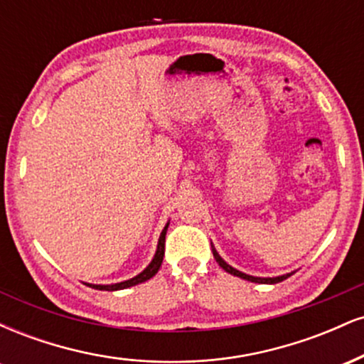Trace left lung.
<instances>
[{
  "instance_id": "8db88e82",
  "label": "left lung",
  "mask_w": 364,
  "mask_h": 364,
  "mask_svg": "<svg viewBox=\"0 0 364 364\" xmlns=\"http://www.w3.org/2000/svg\"><path fill=\"white\" fill-rule=\"evenodd\" d=\"M212 253H214V258L217 260V263H219V265L223 267V269L225 270V272H229V274L236 275V277L246 279V281H250V282H258V284H277V282H282L284 279H287V277H289V275H291V274H286V275H281V277H253V275L243 274V272H240V270L232 269L231 265H228V263H225V262L223 260V258L219 257V253L215 252L214 246H212Z\"/></svg>"
}]
</instances>
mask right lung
Wrapping results in <instances>:
<instances>
[{
  "label": "right lung",
  "instance_id": "1",
  "mask_svg": "<svg viewBox=\"0 0 364 364\" xmlns=\"http://www.w3.org/2000/svg\"><path fill=\"white\" fill-rule=\"evenodd\" d=\"M168 225H166L164 231L161 232V237H159L156 257H154V260L150 262V265L144 270V272L136 275V277L129 279V281H124V282H119V284H107V286H95V284H87V286L94 287V289H99V291H118V289H127V287L136 286V284L145 282V281H149L150 277H154V275L159 272V269H161L162 260H164V245H166V231H168Z\"/></svg>",
  "mask_w": 364,
  "mask_h": 364
}]
</instances>
